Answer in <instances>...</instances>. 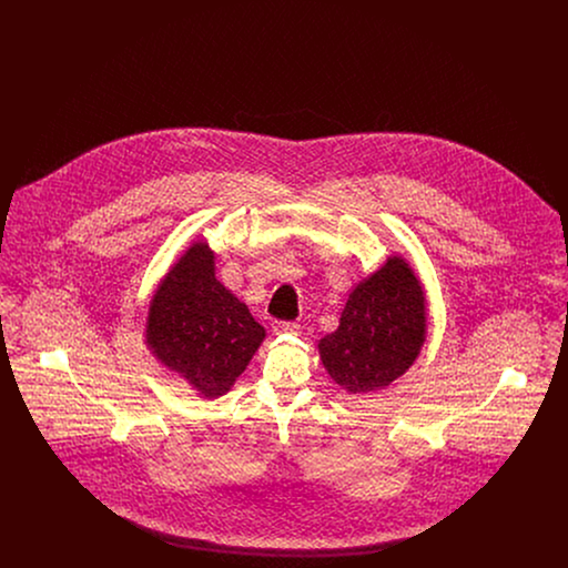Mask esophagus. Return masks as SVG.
<instances>
[{
	"mask_svg": "<svg viewBox=\"0 0 568 568\" xmlns=\"http://www.w3.org/2000/svg\"><path fill=\"white\" fill-rule=\"evenodd\" d=\"M297 329H300V325L294 324V322H276V324H272V332L274 334H297Z\"/></svg>",
	"mask_w": 568,
	"mask_h": 568,
	"instance_id": "esophagus-1",
	"label": "esophagus"
}]
</instances>
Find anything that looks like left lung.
Instances as JSON below:
<instances>
[{"label":"left lung","instance_id":"left-lung-1","mask_svg":"<svg viewBox=\"0 0 568 568\" xmlns=\"http://www.w3.org/2000/svg\"><path fill=\"white\" fill-rule=\"evenodd\" d=\"M426 290L405 255H389L347 297L338 327L317 343L329 378L371 394L403 377L428 336Z\"/></svg>","mask_w":568,"mask_h":568}]
</instances>
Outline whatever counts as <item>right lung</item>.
I'll return each mask as SVG.
<instances>
[{"mask_svg": "<svg viewBox=\"0 0 568 568\" xmlns=\"http://www.w3.org/2000/svg\"><path fill=\"white\" fill-rule=\"evenodd\" d=\"M215 251L193 243L149 300L144 345L206 400L227 394L266 338L246 304L215 276Z\"/></svg>", "mask_w": 568, "mask_h": 568, "instance_id": "obj_1", "label": "right lung"}]
</instances>
